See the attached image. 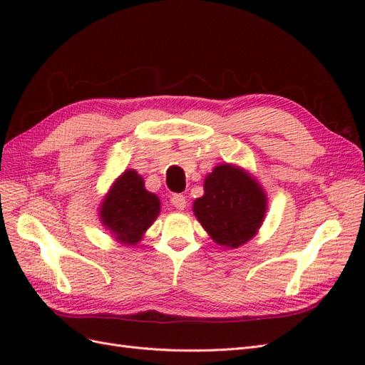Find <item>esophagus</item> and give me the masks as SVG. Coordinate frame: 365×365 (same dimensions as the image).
Masks as SVG:
<instances>
[{"instance_id": "obj_1", "label": "esophagus", "mask_w": 365, "mask_h": 365, "mask_svg": "<svg viewBox=\"0 0 365 365\" xmlns=\"http://www.w3.org/2000/svg\"><path fill=\"white\" fill-rule=\"evenodd\" d=\"M170 202H172V205H173L176 210H184V208H185V204H187L184 195H173V196L170 197Z\"/></svg>"}]
</instances>
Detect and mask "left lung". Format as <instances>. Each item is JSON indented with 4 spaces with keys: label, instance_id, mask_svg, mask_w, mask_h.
I'll return each instance as SVG.
<instances>
[{
    "label": "left lung",
    "instance_id": "1",
    "mask_svg": "<svg viewBox=\"0 0 365 365\" xmlns=\"http://www.w3.org/2000/svg\"><path fill=\"white\" fill-rule=\"evenodd\" d=\"M268 197L244 169L219 164L204 181V196L193 202V213L217 245L237 248L256 236Z\"/></svg>",
    "mask_w": 365,
    "mask_h": 365
}]
</instances>
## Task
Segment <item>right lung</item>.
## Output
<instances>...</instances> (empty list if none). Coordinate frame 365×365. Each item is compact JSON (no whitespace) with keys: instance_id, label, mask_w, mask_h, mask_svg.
Wrapping results in <instances>:
<instances>
[{"instance_id":"1","label":"right lung","mask_w":365,"mask_h":365,"mask_svg":"<svg viewBox=\"0 0 365 365\" xmlns=\"http://www.w3.org/2000/svg\"><path fill=\"white\" fill-rule=\"evenodd\" d=\"M158 196L145 189L135 170L121 173L101 205V220L111 236L123 245H137L160 215Z\"/></svg>"}]
</instances>
